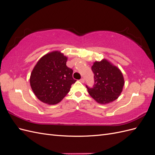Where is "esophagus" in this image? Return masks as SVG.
<instances>
[{"label": "esophagus", "instance_id": "34e87169", "mask_svg": "<svg viewBox=\"0 0 155 155\" xmlns=\"http://www.w3.org/2000/svg\"><path fill=\"white\" fill-rule=\"evenodd\" d=\"M80 81L81 82V83H84V82H85V78H81V79H80Z\"/></svg>", "mask_w": 155, "mask_h": 155}]
</instances>
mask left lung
<instances>
[{"label":"left lung","instance_id":"1","mask_svg":"<svg viewBox=\"0 0 155 155\" xmlns=\"http://www.w3.org/2000/svg\"><path fill=\"white\" fill-rule=\"evenodd\" d=\"M94 74L92 87L86 85L90 96L100 104L116 100L124 85L123 74L119 68L106 59L96 61L91 67Z\"/></svg>","mask_w":155,"mask_h":155}]
</instances>
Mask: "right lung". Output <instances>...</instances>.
<instances>
[{"instance_id": "obj_1", "label": "right lung", "mask_w": 155, "mask_h": 155, "mask_svg": "<svg viewBox=\"0 0 155 155\" xmlns=\"http://www.w3.org/2000/svg\"><path fill=\"white\" fill-rule=\"evenodd\" d=\"M67 58L60 51L46 54L37 63L30 79L33 92L45 104H58L76 81L73 70L67 66Z\"/></svg>"}]
</instances>
